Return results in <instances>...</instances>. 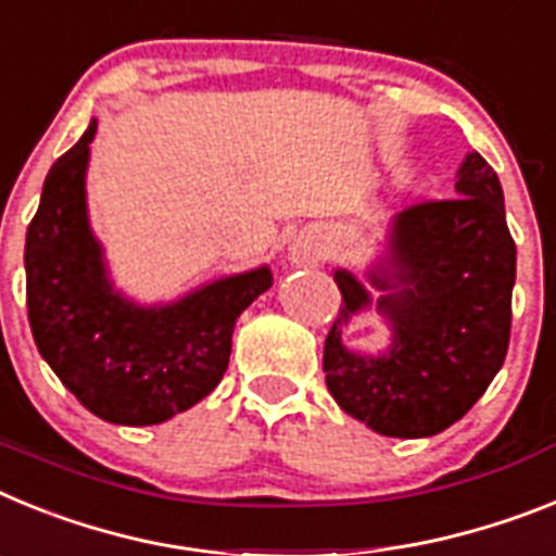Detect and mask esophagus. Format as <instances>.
<instances>
[{
    "instance_id": "esophagus-1",
    "label": "esophagus",
    "mask_w": 556,
    "mask_h": 556,
    "mask_svg": "<svg viewBox=\"0 0 556 556\" xmlns=\"http://www.w3.org/2000/svg\"><path fill=\"white\" fill-rule=\"evenodd\" d=\"M293 263H299V265L316 263V249L307 243H296L293 245Z\"/></svg>"
}]
</instances>
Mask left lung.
I'll use <instances>...</instances> for the list:
<instances>
[{"mask_svg":"<svg viewBox=\"0 0 556 556\" xmlns=\"http://www.w3.org/2000/svg\"><path fill=\"white\" fill-rule=\"evenodd\" d=\"M456 198H428L394 218L389 271L369 282L386 296L394 346L361 358L341 344L350 313L371 305L364 285L336 271L344 299L325 341L327 389L350 417L383 437L417 439L451 428L504 366L511 330L515 240L504 190L490 164L470 153Z\"/></svg>","mask_w":556,"mask_h":556,"instance_id":"1","label":"left lung"}]
</instances>
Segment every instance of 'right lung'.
Returning <instances> with one entry per match:
<instances>
[{"instance_id":"add662e5","label":"right lung","mask_w":556,"mask_h":556,"mask_svg":"<svg viewBox=\"0 0 556 556\" xmlns=\"http://www.w3.org/2000/svg\"><path fill=\"white\" fill-rule=\"evenodd\" d=\"M86 134L47 173L27 226V318L41 358L91 414L117 425H156L220 383L240 313L271 288V271L226 277L178 305L142 307L111 293L86 220Z\"/></svg>"}]
</instances>
